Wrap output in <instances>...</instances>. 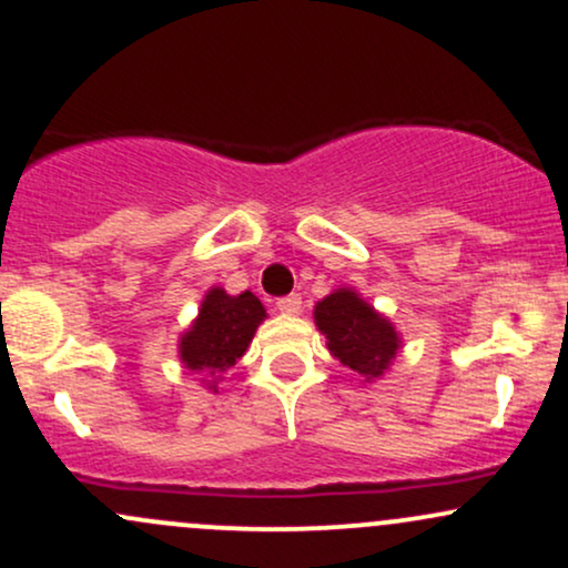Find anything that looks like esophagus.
Wrapping results in <instances>:
<instances>
[{
    "instance_id": "obj_1",
    "label": "esophagus",
    "mask_w": 568,
    "mask_h": 568,
    "mask_svg": "<svg viewBox=\"0 0 568 568\" xmlns=\"http://www.w3.org/2000/svg\"><path fill=\"white\" fill-rule=\"evenodd\" d=\"M277 310L283 312V315H298V312H302V296H298V293H291V296L277 298Z\"/></svg>"
}]
</instances>
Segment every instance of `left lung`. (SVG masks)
I'll return each mask as SVG.
<instances>
[{
  "label": "left lung",
  "instance_id": "8db88e82",
  "mask_svg": "<svg viewBox=\"0 0 568 568\" xmlns=\"http://www.w3.org/2000/svg\"><path fill=\"white\" fill-rule=\"evenodd\" d=\"M315 323L328 338L331 355L366 379L382 376L400 347L393 323L347 288H338L315 306Z\"/></svg>",
  "mask_w": 568,
  "mask_h": 568
}]
</instances>
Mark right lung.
I'll return each instance as SVG.
<instances>
[{
	"label": "right lung",
	"mask_w": 568,
	"mask_h": 568,
	"mask_svg": "<svg viewBox=\"0 0 568 568\" xmlns=\"http://www.w3.org/2000/svg\"><path fill=\"white\" fill-rule=\"evenodd\" d=\"M264 317V306L251 291L240 296L221 288L207 291L200 317L181 338V361L189 371L216 379L245 355Z\"/></svg>",
	"instance_id": "obj_1"
}]
</instances>
